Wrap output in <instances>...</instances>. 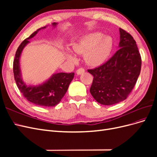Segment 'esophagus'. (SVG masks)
Returning a JSON list of instances; mask_svg holds the SVG:
<instances>
[{"label":"esophagus","instance_id":"1","mask_svg":"<svg viewBox=\"0 0 157 157\" xmlns=\"http://www.w3.org/2000/svg\"><path fill=\"white\" fill-rule=\"evenodd\" d=\"M85 69L84 68H79L77 70V75H81L84 73Z\"/></svg>","mask_w":157,"mask_h":157}]
</instances>
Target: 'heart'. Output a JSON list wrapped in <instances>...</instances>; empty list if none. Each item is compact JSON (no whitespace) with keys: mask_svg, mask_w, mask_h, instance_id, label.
<instances>
[{"mask_svg":"<svg viewBox=\"0 0 157 157\" xmlns=\"http://www.w3.org/2000/svg\"><path fill=\"white\" fill-rule=\"evenodd\" d=\"M101 33H92L81 38L73 45V50L78 54H86L85 59L91 66L101 64L110 54L113 48V39L110 36H105ZM67 58L75 61V57L71 52H67Z\"/></svg>","mask_w":157,"mask_h":157,"instance_id":"obj_1","label":"heart"}]
</instances>
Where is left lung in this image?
<instances>
[{
    "label": "left lung",
    "mask_w": 157,
    "mask_h": 157,
    "mask_svg": "<svg viewBox=\"0 0 157 157\" xmlns=\"http://www.w3.org/2000/svg\"><path fill=\"white\" fill-rule=\"evenodd\" d=\"M118 50L105 63L88 69L94 78L90 94L99 103L111 105L125 100L140 74L141 58L133 36L119 28Z\"/></svg>",
    "instance_id": "1"
}]
</instances>
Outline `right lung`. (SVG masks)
<instances>
[{
  "label": "right lung",
  "mask_w": 157,
  "mask_h": 157,
  "mask_svg": "<svg viewBox=\"0 0 157 157\" xmlns=\"http://www.w3.org/2000/svg\"><path fill=\"white\" fill-rule=\"evenodd\" d=\"M56 24V23H52V25L54 26ZM44 28L45 27H41L32 33L19 46L16 52L15 58L13 59V71L14 79L18 89L28 101L39 106L54 107L60 102L61 99L67 92L69 84L72 81L75 73H56L44 84L36 86H27L22 81L19 63L21 52L25 46L29 42V39L35 36L38 31Z\"/></svg>",
  "instance_id": "right-lung-1"
}]
</instances>
